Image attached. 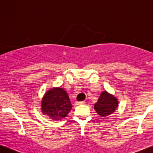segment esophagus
Here are the masks:
<instances>
[{"label": "esophagus", "instance_id": "1", "mask_svg": "<svg viewBox=\"0 0 153 153\" xmlns=\"http://www.w3.org/2000/svg\"><path fill=\"white\" fill-rule=\"evenodd\" d=\"M84 101H76V105H82V104H84Z\"/></svg>", "mask_w": 153, "mask_h": 153}]
</instances>
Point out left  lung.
<instances>
[{"instance_id": "obj_1", "label": "left lung", "mask_w": 153, "mask_h": 153, "mask_svg": "<svg viewBox=\"0 0 153 153\" xmlns=\"http://www.w3.org/2000/svg\"><path fill=\"white\" fill-rule=\"evenodd\" d=\"M118 99L112 94L103 91L94 105V108L99 115L105 117L111 114L118 107Z\"/></svg>"}]
</instances>
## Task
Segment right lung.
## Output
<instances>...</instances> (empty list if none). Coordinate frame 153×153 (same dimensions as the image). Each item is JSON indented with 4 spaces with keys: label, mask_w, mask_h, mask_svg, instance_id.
I'll return each instance as SVG.
<instances>
[{
    "label": "right lung",
    "mask_w": 153,
    "mask_h": 153,
    "mask_svg": "<svg viewBox=\"0 0 153 153\" xmlns=\"http://www.w3.org/2000/svg\"><path fill=\"white\" fill-rule=\"evenodd\" d=\"M71 108L68 94L60 87L48 90L42 100V113L54 120L66 117Z\"/></svg>",
    "instance_id": "obj_1"
}]
</instances>
